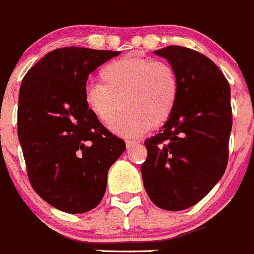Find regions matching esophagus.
Listing matches in <instances>:
<instances>
[{
    "instance_id": "obj_1",
    "label": "esophagus",
    "mask_w": 254,
    "mask_h": 254,
    "mask_svg": "<svg viewBox=\"0 0 254 254\" xmlns=\"http://www.w3.org/2000/svg\"><path fill=\"white\" fill-rule=\"evenodd\" d=\"M136 143H138L136 140H127L125 141V145H127V149H129V148H131L132 145H135Z\"/></svg>"
}]
</instances>
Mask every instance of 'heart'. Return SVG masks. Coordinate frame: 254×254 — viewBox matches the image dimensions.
<instances>
[{
  "label": "heart",
  "mask_w": 254,
  "mask_h": 254,
  "mask_svg": "<svg viewBox=\"0 0 254 254\" xmlns=\"http://www.w3.org/2000/svg\"><path fill=\"white\" fill-rule=\"evenodd\" d=\"M99 80L85 87V108L108 127L122 105L124 113L111 127L122 136L162 127L174 111L179 82L174 67L164 61L132 56L111 61L103 66Z\"/></svg>",
  "instance_id": "b5f03b06"
}]
</instances>
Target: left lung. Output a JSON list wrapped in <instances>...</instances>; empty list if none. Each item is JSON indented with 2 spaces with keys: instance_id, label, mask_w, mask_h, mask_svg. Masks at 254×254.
<instances>
[{
  "instance_id": "1",
  "label": "left lung",
  "mask_w": 254,
  "mask_h": 254,
  "mask_svg": "<svg viewBox=\"0 0 254 254\" xmlns=\"http://www.w3.org/2000/svg\"><path fill=\"white\" fill-rule=\"evenodd\" d=\"M154 54L167 59L179 82L177 104L159 132L146 139L144 188L156 207L183 210L200 202L228 163L231 87L207 56L182 46Z\"/></svg>"
}]
</instances>
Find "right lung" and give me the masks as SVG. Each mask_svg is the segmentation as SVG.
Returning <instances> with one entry per match:
<instances>
[{"instance_id": "right-lung-1", "label": "right lung", "mask_w": 254, "mask_h": 254, "mask_svg": "<svg viewBox=\"0 0 254 254\" xmlns=\"http://www.w3.org/2000/svg\"><path fill=\"white\" fill-rule=\"evenodd\" d=\"M120 51L64 47L27 71L18 94L17 134L30 183L50 205L76 214L101 202L123 139L86 110L90 73Z\"/></svg>"}]
</instances>
